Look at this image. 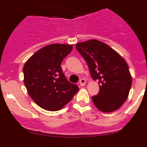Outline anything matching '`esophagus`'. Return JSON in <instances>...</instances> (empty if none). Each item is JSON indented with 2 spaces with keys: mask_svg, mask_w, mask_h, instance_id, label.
Masks as SVG:
<instances>
[{
  "mask_svg": "<svg viewBox=\"0 0 147 147\" xmlns=\"http://www.w3.org/2000/svg\"><path fill=\"white\" fill-rule=\"evenodd\" d=\"M85 83H86V80H85V79H81V80H80L79 85H80V86H84V85H85Z\"/></svg>",
  "mask_w": 147,
  "mask_h": 147,
  "instance_id": "1",
  "label": "esophagus"
}]
</instances>
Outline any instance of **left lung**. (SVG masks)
Instances as JSON below:
<instances>
[{"label": "left lung", "mask_w": 147, "mask_h": 147, "mask_svg": "<svg viewBox=\"0 0 147 147\" xmlns=\"http://www.w3.org/2000/svg\"><path fill=\"white\" fill-rule=\"evenodd\" d=\"M89 67L93 80H98L99 91L92 96L95 106L102 112L115 111L128 97L132 77L127 62L112 48L98 40L76 45Z\"/></svg>", "instance_id": "8db88e82"}]
</instances>
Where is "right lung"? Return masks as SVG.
<instances>
[{"label":"right lung","instance_id":"obj_1","mask_svg":"<svg viewBox=\"0 0 147 147\" xmlns=\"http://www.w3.org/2000/svg\"><path fill=\"white\" fill-rule=\"evenodd\" d=\"M72 49V45L51 44L37 51L24 65L27 91L34 102L45 110H60L79 90L77 85L67 81L61 67Z\"/></svg>","mask_w":147,"mask_h":147}]
</instances>
